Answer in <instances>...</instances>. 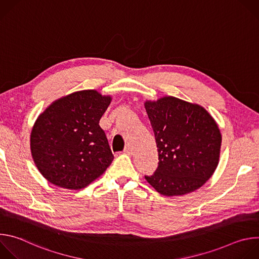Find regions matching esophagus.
Listing matches in <instances>:
<instances>
[{"label": "esophagus", "mask_w": 259, "mask_h": 259, "mask_svg": "<svg viewBox=\"0 0 259 259\" xmlns=\"http://www.w3.org/2000/svg\"><path fill=\"white\" fill-rule=\"evenodd\" d=\"M124 153H125V154H127V155H132V154H133L132 149H131V146H130V145H126V146H125Z\"/></svg>", "instance_id": "1"}]
</instances>
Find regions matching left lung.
<instances>
[{
	"instance_id": "left-lung-1",
	"label": "left lung",
	"mask_w": 259,
	"mask_h": 259,
	"mask_svg": "<svg viewBox=\"0 0 259 259\" xmlns=\"http://www.w3.org/2000/svg\"><path fill=\"white\" fill-rule=\"evenodd\" d=\"M159 153L146 181L161 195L177 197L200 189L217 168L221 133L207 110L173 96L144 102Z\"/></svg>"
}]
</instances>
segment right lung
<instances>
[{
	"label": "right lung",
	"mask_w": 259,
	"mask_h": 259,
	"mask_svg": "<svg viewBox=\"0 0 259 259\" xmlns=\"http://www.w3.org/2000/svg\"><path fill=\"white\" fill-rule=\"evenodd\" d=\"M112 97L96 90L73 92L53 101L35 120L30 151L40 173L52 184L81 190L114 160L99 121Z\"/></svg>",
	"instance_id": "obj_1"
}]
</instances>
